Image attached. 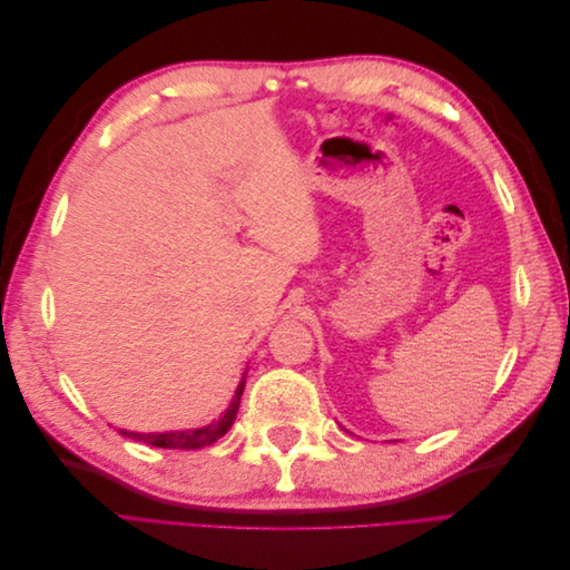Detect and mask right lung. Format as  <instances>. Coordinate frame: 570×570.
I'll list each match as a JSON object with an SVG mask.
<instances>
[{
  "label": "right lung",
  "instance_id": "right-lung-1",
  "mask_svg": "<svg viewBox=\"0 0 570 570\" xmlns=\"http://www.w3.org/2000/svg\"><path fill=\"white\" fill-rule=\"evenodd\" d=\"M243 390H245V377H243V383L237 385V392L233 396L228 411L223 413L218 421L204 425V428L174 430V433H130V430H120V435H126V438L137 440V442H145V444H151V446H161V450H202V446H209V444H214L216 440H220L223 435L228 433L230 425L235 423Z\"/></svg>",
  "mask_w": 570,
  "mask_h": 570
}]
</instances>
